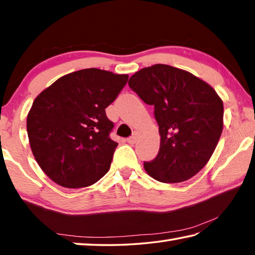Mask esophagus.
Instances as JSON below:
<instances>
[{
    "mask_svg": "<svg viewBox=\"0 0 255 255\" xmlns=\"http://www.w3.org/2000/svg\"><path fill=\"white\" fill-rule=\"evenodd\" d=\"M138 138H139V132L138 131H135L133 132V135L131 136V137H129L128 139H127V141L129 144H135L136 141L138 140Z\"/></svg>",
    "mask_w": 255,
    "mask_h": 255,
    "instance_id": "1",
    "label": "esophagus"
}]
</instances>
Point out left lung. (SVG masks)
Segmentation results:
<instances>
[{
    "label": "left lung",
    "mask_w": 255,
    "mask_h": 255,
    "mask_svg": "<svg viewBox=\"0 0 255 255\" xmlns=\"http://www.w3.org/2000/svg\"><path fill=\"white\" fill-rule=\"evenodd\" d=\"M128 84L145 103L154 106L161 136L157 156L144 163L147 174L164 183L195 176L221 138L222 99L199 77L164 64L141 68Z\"/></svg>",
    "instance_id": "obj_1"
}]
</instances>
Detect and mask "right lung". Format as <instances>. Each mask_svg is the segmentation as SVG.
I'll return each mask as SVG.
<instances>
[{"instance_id": "obj_1", "label": "right lung", "mask_w": 255, "mask_h": 255, "mask_svg": "<svg viewBox=\"0 0 255 255\" xmlns=\"http://www.w3.org/2000/svg\"><path fill=\"white\" fill-rule=\"evenodd\" d=\"M127 74L85 68L45 89L27 117L30 147L38 165L59 185L89 187L110 169L118 143L106 108L126 85Z\"/></svg>"}]
</instances>
